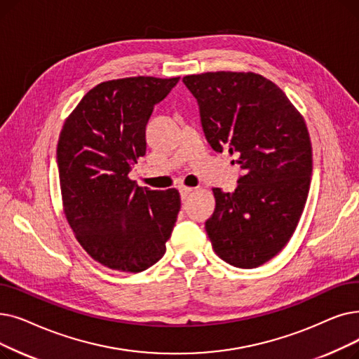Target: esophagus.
<instances>
[{
  "label": "esophagus",
  "mask_w": 359,
  "mask_h": 359,
  "mask_svg": "<svg viewBox=\"0 0 359 359\" xmlns=\"http://www.w3.org/2000/svg\"><path fill=\"white\" fill-rule=\"evenodd\" d=\"M192 191H194V188H188V186H180V188H179V192H180V196H182L183 201H184L186 198H188V195H189Z\"/></svg>",
  "instance_id": "esophagus-1"
}]
</instances>
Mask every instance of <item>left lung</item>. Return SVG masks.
Returning a JSON list of instances; mask_svg holds the SVG:
<instances>
[{
	"label": "left lung",
	"instance_id": "1",
	"mask_svg": "<svg viewBox=\"0 0 359 359\" xmlns=\"http://www.w3.org/2000/svg\"><path fill=\"white\" fill-rule=\"evenodd\" d=\"M198 100L214 151L238 154L243 176L235 192L214 188L205 222L214 252L230 266L257 269L287 245L313 175V147L302 114L276 83L252 72L183 77Z\"/></svg>",
	"mask_w": 359,
	"mask_h": 359
}]
</instances>
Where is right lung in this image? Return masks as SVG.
Returning a JSON list of instances; mask_svg holds the SVG:
<instances>
[{"instance_id": "obj_1", "label": "right lung", "mask_w": 359, "mask_h": 359, "mask_svg": "<svg viewBox=\"0 0 359 359\" xmlns=\"http://www.w3.org/2000/svg\"><path fill=\"white\" fill-rule=\"evenodd\" d=\"M180 77L136 76L92 88L66 118L57 145L63 211L97 262L141 273L165 254L180 211L177 189L139 188L129 171L147 152L154 105Z\"/></svg>"}]
</instances>
